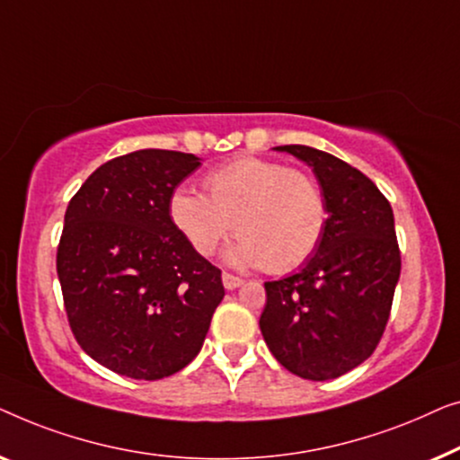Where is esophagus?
Here are the masks:
<instances>
[{
  "instance_id": "obj_1",
  "label": "esophagus",
  "mask_w": 460,
  "mask_h": 460,
  "mask_svg": "<svg viewBox=\"0 0 460 460\" xmlns=\"http://www.w3.org/2000/svg\"><path fill=\"white\" fill-rule=\"evenodd\" d=\"M242 283H243L242 277H235L231 273H223V286L227 289H235V288L242 286Z\"/></svg>"
}]
</instances>
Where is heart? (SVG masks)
I'll return each instance as SVG.
<instances>
[{"mask_svg":"<svg viewBox=\"0 0 460 460\" xmlns=\"http://www.w3.org/2000/svg\"><path fill=\"white\" fill-rule=\"evenodd\" d=\"M208 196L177 190L171 217L202 256H210L233 231L227 252L237 267L289 273L319 248L327 227V199L313 174L277 160L242 156L206 174Z\"/></svg>","mask_w":460,"mask_h":460,"instance_id":"heart-1","label":"heart"}]
</instances>
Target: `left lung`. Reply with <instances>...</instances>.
I'll return each mask as SVG.
<instances>
[{"instance_id":"1","label":"left lung","mask_w":460,"mask_h":460,"mask_svg":"<svg viewBox=\"0 0 460 460\" xmlns=\"http://www.w3.org/2000/svg\"><path fill=\"white\" fill-rule=\"evenodd\" d=\"M313 166L327 199V227L296 275L267 281L261 332L297 377L327 381L377 348L400 277L394 212L367 174L308 146H279Z\"/></svg>"}]
</instances>
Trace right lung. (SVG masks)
<instances>
[{
	"instance_id": "right-lung-1",
	"label": "right lung",
	"mask_w": 460,
	"mask_h": 460,
	"mask_svg": "<svg viewBox=\"0 0 460 460\" xmlns=\"http://www.w3.org/2000/svg\"><path fill=\"white\" fill-rule=\"evenodd\" d=\"M193 154L137 150L108 160L70 199L56 269L75 340L131 379H163L198 357L225 296L221 269L171 217Z\"/></svg>"
}]
</instances>
